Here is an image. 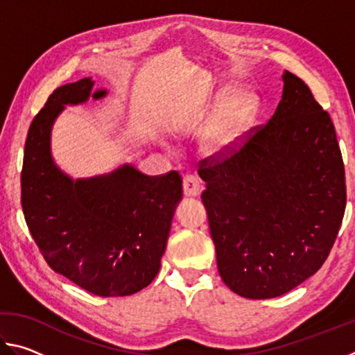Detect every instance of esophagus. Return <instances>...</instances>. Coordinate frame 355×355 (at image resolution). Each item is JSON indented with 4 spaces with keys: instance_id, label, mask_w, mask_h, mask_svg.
Returning <instances> with one entry per match:
<instances>
[{
    "instance_id": "esophagus-1",
    "label": "esophagus",
    "mask_w": 355,
    "mask_h": 355,
    "mask_svg": "<svg viewBox=\"0 0 355 355\" xmlns=\"http://www.w3.org/2000/svg\"><path fill=\"white\" fill-rule=\"evenodd\" d=\"M202 183L194 175H186L183 178V192L186 197H197L202 194Z\"/></svg>"
}]
</instances>
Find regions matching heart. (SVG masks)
<instances>
[{
  "instance_id": "obj_1",
  "label": "heart",
  "mask_w": 355,
  "mask_h": 355,
  "mask_svg": "<svg viewBox=\"0 0 355 355\" xmlns=\"http://www.w3.org/2000/svg\"><path fill=\"white\" fill-rule=\"evenodd\" d=\"M224 94L219 95V100H224ZM258 110L260 100L257 94L245 89L233 92L209 119L203 131V153L211 158H225L232 155L255 122Z\"/></svg>"
}]
</instances>
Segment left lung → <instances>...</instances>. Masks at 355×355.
<instances>
[{"instance_id":"obj_1","label":"left lung","mask_w":355,"mask_h":355,"mask_svg":"<svg viewBox=\"0 0 355 355\" xmlns=\"http://www.w3.org/2000/svg\"><path fill=\"white\" fill-rule=\"evenodd\" d=\"M282 78L284 94L269 122L199 169L219 274L248 299L282 296L311 277L346 208L332 119L300 78L288 70Z\"/></svg>"}]
</instances>
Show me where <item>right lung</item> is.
Wrapping results in <instances>:
<instances>
[{
	"label": "right lung",
	"instance_id": "1",
	"mask_svg": "<svg viewBox=\"0 0 355 355\" xmlns=\"http://www.w3.org/2000/svg\"><path fill=\"white\" fill-rule=\"evenodd\" d=\"M91 78L58 87L34 117L25 144L21 207L29 232L53 271L103 297L130 296L161 266L182 177L144 175L123 164L105 175L70 178L51 156V128L65 105L92 94Z\"/></svg>",
	"mask_w": 355,
	"mask_h": 355
}]
</instances>
